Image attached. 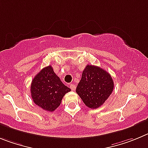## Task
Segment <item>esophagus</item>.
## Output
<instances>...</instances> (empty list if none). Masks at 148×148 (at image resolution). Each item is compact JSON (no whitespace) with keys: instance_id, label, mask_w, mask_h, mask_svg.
I'll return each mask as SVG.
<instances>
[{"instance_id":"1","label":"esophagus","mask_w":148,"mask_h":148,"mask_svg":"<svg viewBox=\"0 0 148 148\" xmlns=\"http://www.w3.org/2000/svg\"><path fill=\"white\" fill-rule=\"evenodd\" d=\"M69 86H70V88H71L72 90H74L76 89V86L74 85V84H70Z\"/></svg>"}]
</instances>
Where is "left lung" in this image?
Masks as SVG:
<instances>
[{"instance_id":"8db88e82","label":"left lung","mask_w":148,"mask_h":148,"mask_svg":"<svg viewBox=\"0 0 148 148\" xmlns=\"http://www.w3.org/2000/svg\"><path fill=\"white\" fill-rule=\"evenodd\" d=\"M112 77L100 67L87 65L82 71L76 92L87 107L95 109L100 107L114 90Z\"/></svg>"}]
</instances>
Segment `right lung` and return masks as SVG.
<instances>
[{"mask_svg": "<svg viewBox=\"0 0 148 148\" xmlns=\"http://www.w3.org/2000/svg\"><path fill=\"white\" fill-rule=\"evenodd\" d=\"M30 90L33 102L43 110L51 112L59 107L63 96L71 89L61 82L51 66H49L34 77Z\"/></svg>", "mask_w": 148, "mask_h": 148, "instance_id": "right-lung-1", "label": "right lung"}]
</instances>
